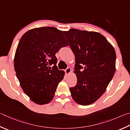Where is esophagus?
I'll use <instances>...</instances> for the list:
<instances>
[{"label":"esophagus","instance_id":"1","mask_svg":"<svg viewBox=\"0 0 130 130\" xmlns=\"http://www.w3.org/2000/svg\"><path fill=\"white\" fill-rule=\"evenodd\" d=\"M65 72L66 73H67V74H69V73L72 72V70H71V69H70L69 67H68V68H67V69H65Z\"/></svg>","mask_w":130,"mask_h":130}]
</instances>
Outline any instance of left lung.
Returning <instances> with one entry per match:
<instances>
[{
    "instance_id": "left-lung-1",
    "label": "left lung",
    "mask_w": 130,
    "mask_h": 130,
    "mask_svg": "<svg viewBox=\"0 0 130 130\" xmlns=\"http://www.w3.org/2000/svg\"><path fill=\"white\" fill-rule=\"evenodd\" d=\"M75 59L76 85L70 88L73 100L89 105L104 93L115 72L114 48L98 32L71 29L64 32Z\"/></svg>"
}]
</instances>
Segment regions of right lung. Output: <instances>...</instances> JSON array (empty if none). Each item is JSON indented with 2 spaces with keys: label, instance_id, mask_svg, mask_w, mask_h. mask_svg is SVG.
Returning <instances> with one entry per match:
<instances>
[{
  "label": "right lung",
  "instance_id": "add662e5",
  "mask_svg": "<svg viewBox=\"0 0 130 130\" xmlns=\"http://www.w3.org/2000/svg\"><path fill=\"white\" fill-rule=\"evenodd\" d=\"M63 32L55 27L34 28L19 42L14 58L16 76L24 93L37 104L50 102L63 78L65 72L58 70L55 56L68 45Z\"/></svg>",
  "mask_w": 130,
  "mask_h": 130
}]
</instances>
